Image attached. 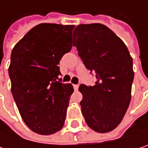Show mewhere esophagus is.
I'll list each match as a JSON object with an SVG mask.
<instances>
[{
  "instance_id": "obj_1",
  "label": "esophagus",
  "mask_w": 148,
  "mask_h": 148,
  "mask_svg": "<svg viewBox=\"0 0 148 148\" xmlns=\"http://www.w3.org/2000/svg\"><path fill=\"white\" fill-rule=\"evenodd\" d=\"M74 88L75 91H77L79 89V85H74Z\"/></svg>"
}]
</instances>
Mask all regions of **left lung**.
<instances>
[{"instance_id": "8db88e82", "label": "left lung", "mask_w": 148, "mask_h": 148, "mask_svg": "<svg viewBox=\"0 0 148 148\" xmlns=\"http://www.w3.org/2000/svg\"><path fill=\"white\" fill-rule=\"evenodd\" d=\"M73 45L97 79L93 86L79 87L85 121L96 132H110L122 122L131 100L133 59L123 40L99 23L76 26Z\"/></svg>"}]
</instances>
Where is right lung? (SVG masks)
<instances>
[{
    "label": "right lung",
    "mask_w": 148,
    "mask_h": 148,
    "mask_svg": "<svg viewBox=\"0 0 148 148\" xmlns=\"http://www.w3.org/2000/svg\"><path fill=\"white\" fill-rule=\"evenodd\" d=\"M74 25L43 23L14 47L8 74L19 114L33 132L52 134L64 125L74 88L58 79V64L72 49Z\"/></svg>",
    "instance_id": "obj_1"
}]
</instances>
